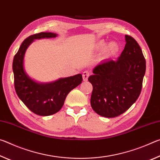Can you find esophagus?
I'll list each match as a JSON object with an SVG mask.
<instances>
[{
  "instance_id": "obj_1",
  "label": "esophagus",
  "mask_w": 160,
  "mask_h": 160,
  "mask_svg": "<svg viewBox=\"0 0 160 160\" xmlns=\"http://www.w3.org/2000/svg\"><path fill=\"white\" fill-rule=\"evenodd\" d=\"M89 76H90V72L88 71V70H85L82 72V79L84 81L88 80Z\"/></svg>"
}]
</instances>
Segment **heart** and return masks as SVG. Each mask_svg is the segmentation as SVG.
<instances>
[{"instance_id": "1", "label": "heart", "mask_w": 160, "mask_h": 160, "mask_svg": "<svg viewBox=\"0 0 160 160\" xmlns=\"http://www.w3.org/2000/svg\"><path fill=\"white\" fill-rule=\"evenodd\" d=\"M104 42H99L98 45H97V48H102L103 47H104ZM118 48V44H116V42H111L110 44H108L106 47V48H105L104 53H105V54H107V55H109V54L114 53L115 51H117Z\"/></svg>"}]
</instances>
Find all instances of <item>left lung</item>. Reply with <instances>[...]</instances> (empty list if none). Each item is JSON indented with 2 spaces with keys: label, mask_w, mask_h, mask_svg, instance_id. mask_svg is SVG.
<instances>
[{
  "label": "left lung",
  "mask_w": 160,
  "mask_h": 160,
  "mask_svg": "<svg viewBox=\"0 0 160 160\" xmlns=\"http://www.w3.org/2000/svg\"><path fill=\"white\" fill-rule=\"evenodd\" d=\"M126 46L116 61H102L88 78L93 87L90 103L99 115L116 117L128 110L141 92L146 61L138 42L125 35Z\"/></svg>",
  "instance_id": "left-lung-1"
}]
</instances>
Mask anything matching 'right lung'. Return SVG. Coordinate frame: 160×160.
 <instances>
[{
	"mask_svg": "<svg viewBox=\"0 0 160 160\" xmlns=\"http://www.w3.org/2000/svg\"><path fill=\"white\" fill-rule=\"evenodd\" d=\"M57 34L51 32H40L24 40L13 58L12 70L14 85L18 96L28 109L39 116H50L57 113L64 104L70 91L82 82L81 74L61 78L49 83H38L32 80L24 70L23 61L25 51L34 39L53 38Z\"/></svg>",
	"mask_w": 160,
	"mask_h": 160,
	"instance_id": "right-lung-1",
	"label": "right lung"
}]
</instances>
